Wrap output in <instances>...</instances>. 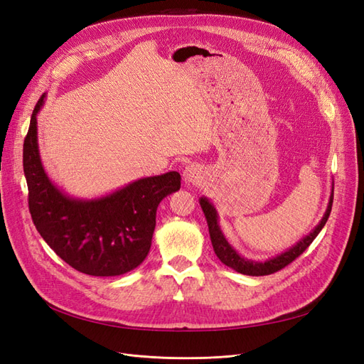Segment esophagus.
Wrapping results in <instances>:
<instances>
[{"label":"esophagus","instance_id":"obj_1","mask_svg":"<svg viewBox=\"0 0 364 364\" xmlns=\"http://www.w3.org/2000/svg\"><path fill=\"white\" fill-rule=\"evenodd\" d=\"M202 176H203L202 168L199 167V165H196V164H190L188 167L183 170V179H185L186 183L200 182L202 181Z\"/></svg>","mask_w":364,"mask_h":364}]
</instances>
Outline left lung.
Instances as JSON below:
<instances>
[{
	"label": "left lung",
	"instance_id": "8db88e82",
	"mask_svg": "<svg viewBox=\"0 0 364 364\" xmlns=\"http://www.w3.org/2000/svg\"><path fill=\"white\" fill-rule=\"evenodd\" d=\"M333 197H334V185H333V190H331V196H329L326 211H325L321 222H318V225L311 230L310 234L305 235L302 240L297 241L294 246H291L290 249L282 252L281 255H277V257H273V258L266 259V261H252V259L241 257L240 253L228 243V240L223 235L222 229H220L217 209L214 208L211 200L206 199V197H200L199 202H200V206L203 209V214H205L206 223H208V228H209V237H211V243H213L214 252H215V255L218 257V259L222 261L225 266L234 269L238 273L249 274V277H266V274H272L274 272L284 269L285 266H289L291 261H294L308 246L313 243L314 238L318 235V232H321L322 228L325 226L326 220L329 217V213H331Z\"/></svg>",
	"mask_w": 364,
	"mask_h": 364
}]
</instances>
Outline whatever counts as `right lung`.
<instances>
[{
  "label": "right lung",
  "mask_w": 364,
  "mask_h": 364,
  "mask_svg": "<svg viewBox=\"0 0 364 364\" xmlns=\"http://www.w3.org/2000/svg\"><path fill=\"white\" fill-rule=\"evenodd\" d=\"M31 114L24 139L28 209L38 232L75 270L91 277H118L146 259L164 197L181 188V174L168 171L142 178L95 199L68 196L43 168L38 146V114Z\"/></svg>",
  "instance_id": "right-lung-1"
}]
</instances>
